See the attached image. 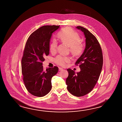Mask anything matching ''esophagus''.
<instances>
[{
    "instance_id": "1",
    "label": "esophagus",
    "mask_w": 122,
    "mask_h": 122,
    "mask_svg": "<svg viewBox=\"0 0 122 122\" xmlns=\"http://www.w3.org/2000/svg\"><path fill=\"white\" fill-rule=\"evenodd\" d=\"M63 70V69H62V68H59V71H62V70Z\"/></svg>"
}]
</instances>
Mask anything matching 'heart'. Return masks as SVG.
Returning <instances> with one entry per match:
<instances>
[{
    "instance_id": "1",
    "label": "heart",
    "mask_w": 122,
    "mask_h": 122,
    "mask_svg": "<svg viewBox=\"0 0 122 122\" xmlns=\"http://www.w3.org/2000/svg\"><path fill=\"white\" fill-rule=\"evenodd\" d=\"M58 37L62 42L70 47V52L75 57L82 55L84 50V46L80 42L81 38L80 35L71 28L66 27L58 34ZM58 43L56 40H53L50 46V51L54 53L56 51ZM70 62V58L68 56H58L55 59V62L58 65L64 66L66 63Z\"/></svg>"
}]
</instances>
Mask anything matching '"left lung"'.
<instances>
[{"instance_id": "left-lung-1", "label": "left lung", "mask_w": 122, "mask_h": 122, "mask_svg": "<svg viewBox=\"0 0 122 122\" xmlns=\"http://www.w3.org/2000/svg\"><path fill=\"white\" fill-rule=\"evenodd\" d=\"M83 32L86 38L84 52L77 60L80 71L76 73L67 69L69 76L66 80L68 90L70 93L80 97L91 92L99 78L103 64L102 49L97 39L92 33L81 26L76 27Z\"/></svg>"}]
</instances>
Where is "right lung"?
<instances>
[{
  "instance_id": "obj_1",
  "label": "right lung",
  "mask_w": 122,
  "mask_h": 122,
  "mask_svg": "<svg viewBox=\"0 0 122 122\" xmlns=\"http://www.w3.org/2000/svg\"><path fill=\"white\" fill-rule=\"evenodd\" d=\"M60 25H44L30 35L25 45L21 61L23 80L28 92L38 97L47 94L52 89L51 80L58 67L43 70L42 62L50 53V39Z\"/></svg>"
}]
</instances>
